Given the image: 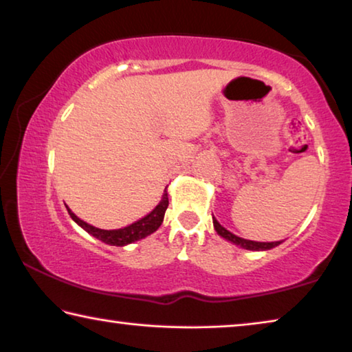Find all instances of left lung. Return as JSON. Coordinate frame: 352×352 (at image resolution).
Masks as SVG:
<instances>
[{"instance_id": "left-lung-1", "label": "left lung", "mask_w": 352, "mask_h": 352, "mask_svg": "<svg viewBox=\"0 0 352 352\" xmlns=\"http://www.w3.org/2000/svg\"><path fill=\"white\" fill-rule=\"evenodd\" d=\"M213 224H214L216 232L219 233L222 238H226V239H228V241H232L233 244H236V246H241L244 249H249V250H267V249H272V248H276V246H278V244H280V241H276V243H256V241H249V239L239 238L236 235H233V233H230L228 230H226V228L222 227L219 222L214 219V217H213Z\"/></svg>"}]
</instances>
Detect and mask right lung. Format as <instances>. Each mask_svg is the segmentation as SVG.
<instances>
[{
    "mask_svg": "<svg viewBox=\"0 0 352 352\" xmlns=\"http://www.w3.org/2000/svg\"><path fill=\"white\" fill-rule=\"evenodd\" d=\"M167 205H169V199H167V192L164 189L163 199H161V202L158 205H156V208L152 211V213L147 214L146 217H142V219H139L138 222H135V224L119 228V230H102V228L89 226L87 222L81 221L80 217H76L69 208H67V211H69L70 217L76 222L78 226H81L87 233H91L92 236L98 238L100 241L111 244V246H125V244L138 241V239H142L147 235H150V233H153L164 219Z\"/></svg>",
    "mask_w": 352,
    "mask_h": 352,
    "instance_id": "obj_1",
    "label": "right lung"
}]
</instances>
